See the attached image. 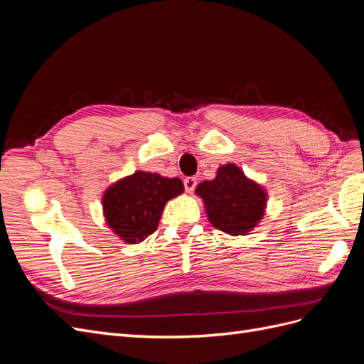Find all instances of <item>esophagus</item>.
<instances>
[{
	"instance_id": "34e87169",
	"label": "esophagus",
	"mask_w": 364,
	"mask_h": 364,
	"mask_svg": "<svg viewBox=\"0 0 364 364\" xmlns=\"http://www.w3.org/2000/svg\"><path fill=\"white\" fill-rule=\"evenodd\" d=\"M197 185V179L194 178V176H188V178L183 179V186H185V191L186 193H193L194 188Z\"/></svg>"
}]
</instances>
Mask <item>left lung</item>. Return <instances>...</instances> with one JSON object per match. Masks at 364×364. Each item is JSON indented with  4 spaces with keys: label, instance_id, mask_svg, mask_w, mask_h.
<instances>
[{
    "label": "left lung",
    "instance_id": "8db88e82",
    "mask_svg": "<svg viewBox=\"0 0 364 364\" xmlns=\"http://www.w3.org/2000/svg\"><path fill=\"white\" fill-rule=\"evenodd\" d=\"M196 191L205 202L209 222L230 235L252 230L266 208V193L234 164L220 167L217 178L202 182Z\"/></svg>",
    "mask_w": 364,
    "mask_h": 364
}]
</instances>
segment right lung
Here are the masks:
<instances>
[{
  "label": "right lung",
  "mask_w": 364,
  "mask_h": 364,
  "mask_svg": "<svg viewBox=\"0 0 364 364\" xmlns=\"http://www.w3.org/2000/svg\"><path fill=\"white\" fill-rule=\"evenodd\" d=\"M183 191L179 178L136 171L117 182L103 196L107 225L126 243L135 245L158 229L164 206Z\"/></svg>",
  "instance_id": "add662e5"
}]
</instances>
